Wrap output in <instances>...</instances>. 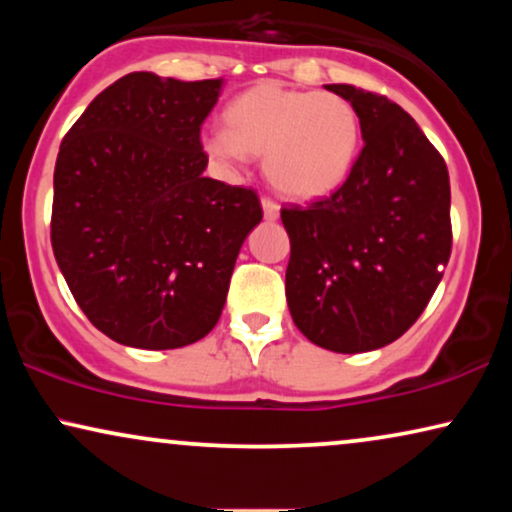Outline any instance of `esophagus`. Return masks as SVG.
<instances>
[{"label":"esophagus","mask_w":512,"mask_h":512,"mask_svg":"<svg viewBox=\"0 0 512 512\" xmlns=\"http://www.w3.org/2000/svg\"><path fill=\"white\" fill-rule=\"evenodd\" d=\"M261 205H263V216L268 221H277V216H279V205L272 198H263L261 200Z\"/></svg>","instance_id":"obj_1"}]
</instances>
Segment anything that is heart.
I'll return each instance as SVG.
<instances>
[{"label": "heart", "instance_id": "1", "mask_svg": "<svg viewBox=\"0 0 512 512\" xmlns=\"http://www.w3.org/2000/svg\"><path fill=\"white\" fill-rule=\"evenodd\" d=\"M226 128L202 135V149L221 165L263 158L279 193L298 200L324 198L349 177L361 149L354 104L328 90H296L265 81L226 107Z\"/></svg>", "mask_w": 512, "mask_h": 512}]
</instances>
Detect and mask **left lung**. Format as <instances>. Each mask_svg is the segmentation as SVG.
<instances>
[{"label": "left lung", "instance_id": "8db88e82", "mask_svg": "<svg viewBox=\"0 0 512 512\" xmlns=\"http://www.w3.org/2000/svg\"><path fill=\"white\" fill-rule=\"evenodd\" d=\"M359 111L363 149L331 195L282 207L291 240L286 300L314 345L370 352L401 338L452 251L450 174L408 111L380 93L326 86Z\"/></svg>", "mask_w": 512, "mask_h": 512}]
</instances>
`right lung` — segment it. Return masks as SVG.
<instances>
[{"label": "right lung", "mask_w": 512, "mask_h": 512, "mask_svg": "<svg viewBox=\"0 0 512 512\" xmlns=\"http://www.w3.org/2000/svg\"><path fill=\"white\" fill-rule=\"evenodd\" d=\"M221 79L132 72L62 139L51 244L83 314L111 340L177 349L212 331L235 258L263 219L254 188L205 177L200 130Z\"/></svg>", "instance_id": "add662e5"}]
</instances>
